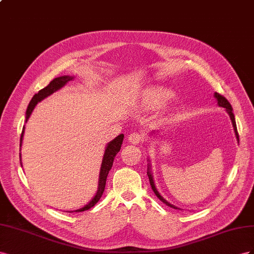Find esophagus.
<instances>
[{
    "instance_id": "1",
    "label": "esophagus",
    "mask_w": 254,
    "mask_h": 254,
    "mask_svg": "<svg viewBox=\"0 0 254 254\" xmlns=\"http://www.w3.org/2000/svg\"><path fill=\"white\" fill-rule=\"evenodd\" d=\"M127 138H128V141L131 143L137 144V143H139V142L142 141V135L138 132H133V133L128 135Z\"/></svg>"
}]
</instances>
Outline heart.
<instances>
[{
    "instance_id": "b5f03b06",
    "label": "heart",
    "mask_w": 254,
    "mask_h": 254,
    "mask_svg": "<svg viewBox=\"0 0 254 254\" xmlns=\"http://www.w3.org/2000/svg\"><path fill=\"white\" fill-rule=\"evenodd\" d=\"M175 98L171 90L161 86L148 87L141 90L136 99V104L141 110L152 111L167 104Z\"/></svg>"
}]
</instances>
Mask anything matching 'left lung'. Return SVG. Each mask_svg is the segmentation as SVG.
Masks as SVG:
<instances>
[{"instance_id": "left-lung-1", "label": "left lung", "mask_w": 254, "mask_h": 254, "mask_svg": "<svg viewBox=\"0 0 254 254\" xmlns=\"http://www.w3.org/2000/svg\"><path fill=\"white\" fill-rule=\"evenodd\" d=\"M214 97H215V99H216V101H217V105H218L219 107H223V108H226V111H227V113H228V115L230 116V119H231V121H232V126H233V128H234V133H235V136H236V139H237V142H240V136H238V133H237V127H236V122H235V117H234V114H233V108H232V106H231V104L229 103V101L224 98V97H222L221 95H219V93H217V92H215L214 93ZM159 131H152L150 134H149V136H155V135H157V133H158ZM148 170H147V175H148V177H149V181H150V185H151V187H152V190L154 191V193L157 195V198L161 200V201H163L164 203L166 204V205H168V206H170V207H172V208H176V209H180L178 206H176V205H173V204H171L170 202H168L167 200H166L163 195L159 193V191L157 190V188H156V186H155V182H154V179H153V173H152V167H151V163H150V158H148Z\"/></svg>"}]
</instances>
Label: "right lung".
I'll use <instances>...</instances> for the list:
<instances>
[{"label":"right lung","mask_w":254,"mask_h":254,"mask_svg":"<svg viewBox=\"0 0 254 254\" xmlns=\"http://www.w3.org/2000/svg\"><path fill=\"white\" fill-rule=\"evenodd\" d=\"M72 79H74V76H72V75L59 76V77L54 78L53 81H51V83L47 87H45V88L39 90L38 93H36V95L32 98L30 104H28V106L26 108L25 123L27 122L28 118L31 117V115H32V113L34 111V108L36 107V105H37L39 102H41L42 100H45L46 98L50 97L51 95H53L54 92L62 89L64 85H66L68 82L72 81ZM24 129H25V126L23 127L22 134H21V138H20V151H21V146H22V141H23ZM123 137H125V135L120 134V135H118L117 137H116V138H114L113 140H111L110 142L106 144L104 154H103V158H102V164H101L100 173H99L98 190H97L96 194L93 195V198L86 205H84L83 207L78 208V209H75V211H68V213L87 211V209H89L90 207H92L93 205H95L97 202L100 200V198L102 197L103 191H104V188H105V184H106V178L108 176V172H110V170L113 167V163H114L115 156L117 155V153L121 149ZM20 162H21V153H20ZM21 166H22V163H21Z\"/></svg>","instance_id":"1"}]
</instances>
